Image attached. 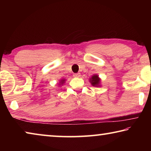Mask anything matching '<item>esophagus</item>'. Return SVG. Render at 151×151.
Here are the masks:
<instances>
[{
	"label": "esophagus",
	"mask_w": 151,
	"mask_h": 151,
	"mask_svg": "<svg viewBox=\"0 0 151 151\" xmlns=\"http://www.w3.org/2000/svg\"><path fill=\"white\" fill-rule=\"evenodd\" d=\"M73 76H74V77H75V78H78V77H80V76H81V74L80 73H74Z\"/></svg>",
	"instance_id": "1"
}]
</instances>
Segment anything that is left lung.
<instances>
[{"instance_id": "1", "label": "left lung", "mask_w": 151, "mask_h": 151, "mask_svg": "<svg viewBox=\"0 0 151 151\" xmlns=\"http://www.w3.org/2000/svg\"><path fill=\"white\" fill-rule=\"evenodd\" d=\"M91 85L93 86H101L100 83H101V78L99 77L97 75H94L92 77L90 78V81Z\"/></svg>"}]
</instances>
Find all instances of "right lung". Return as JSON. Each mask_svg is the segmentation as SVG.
I'll use <instances>...</instances> for the list:
<instances>
[{"mask_svg":"<svg viewBox=\"0 0 151 151\" xmlns=\"http://www.w3.org/2000/svg\"><path fill=\"white\" fill-rule=\"evenodd\" d=\"M65 79H62V80H60V83H61L60 85H63V84L65 83Z\"/></svg>","mask_w":151,"mask_h":151,"instance_id":"1","label":"right lung"}]
</instances>
